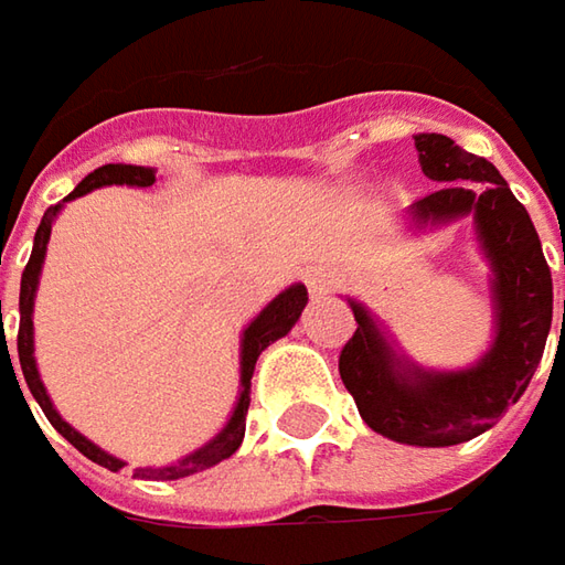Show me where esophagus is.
<instances>
[{
  "mask_svg": "<svg viewBox=\"0 0 565 565\" xmlns=\"http://www.w3.org/2000/svg\"><path fill=\"white\" fill-rule=\"evenodd\" d=\"M311 292H327V282H323V279H311Z\"/></svg>",
  "mask_w": 565,
  "mask_h": 565,
  "instance_id": "1",
  "label": "esophagus"
}]
</instances>
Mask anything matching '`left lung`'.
Wrapping results in <instances>:
<instances>
[{"mask_svg":"<svg viewBox=\"0 0 565 565\" xmlns=\"http://www.w3.org/2000/svg\"><path fill=\"white\" fill-rule=\"evenodd\" d=\"M415 147L424 175L446 185L412 213L422 223L475 213L497 276V339L475 367L427 374L402 364L367 311L352 301L359 330L339 352V377L371 430L405 446H456L493 427L529 390L554 320V282L529 210L488 160L446 135H418Z\"/></svg>","mask_w":565,"mask_h":565,"instance_id":"obj_1","label":"left lung"}]
</instances>
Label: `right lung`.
Masks as SVG:
<instances>
[{
  "instance_id": "add662e5",
  "label": "right lung",
  "mask_w": 565,
  "mask_h": 565,
  "mask_svg": "<svg viewBox=\"0 0 565 565\" xmlns=\"http://www.w3.org/2000/svg\"><path fill=\"white\" fill-rule=\"evenodd\" d=\"M157 182V175H153V169H143V166H119V163H109V166H99L94 169L81 185L65 198V201H72V198H81V194H87V191H94L99 185H138L147 188ZM55 213H58V204L50 206L46 213H43V220H40V228H36V235H33V250H31V260H28V267L21 273V301H18V308H21V323H18V359H21V374L28 380V390L33 393V399L36 405L43 408V415L50 418L55 430L68 440V444L75 446L77 452H84L90 462H97V466L109 468V471H119L125 462L119 459H113L109 452H103L99 446H94L87 437H81L72 424H65L58 418V412L53 408V402L46 396V390H43V383H40V374H36V364H33V292H36V279H40V267H43V254H46V242H50V228H53ZM308 305V289L305 286H292V289H286L282 295H276L270 305L260 311V317L250 323L248 330H245V339H242V396H238V405H235V412H232V418L223 427V434L216 437V440H210L204 449H198V452H191L188 459L182 462H175V466H166V468H135V478H147V481H175V478H188V475H194V471H204V468H213L216 462H223L228 459L238 446H242V437H245V415H248V402H250V374H254V364H257V355L270 345L273 339L286 337L289 330L295 327V320L301 317V308ZM0 323H2V301H0ZM6 352H9V345H6ZM11 364V359H9ZM11 377H14V367H11ZM18 383V377H14ZM21 390V386H18ZM24 396V393H21ZM28 402V399H24Z\"/></svg>"
}]
</instances>
